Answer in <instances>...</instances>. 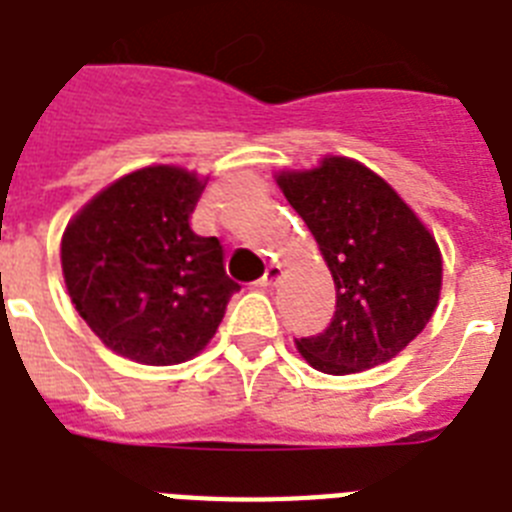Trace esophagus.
Here are the masks:
<instances>
[{"label": "esophagus", "instance_id": "esophagus-1", "mask_svg": "<svg viewBox=\"0 0 512 512\" xmlns=\"http://www.w3.org/2000/svg\"><path fill=\"white\" fill-rule=\"evenodd\" d=\"M279 276H281V268L279 265H268V268H265V273H263V279H260V287H273V284H276V281H279Z\"/></svg>", "mask_w": 512, "mask_h": 512}]
</instances>
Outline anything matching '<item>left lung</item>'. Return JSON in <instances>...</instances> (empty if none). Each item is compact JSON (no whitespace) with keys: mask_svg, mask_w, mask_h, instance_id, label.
Wrapping results in <instances>:
<instances>
[{"mask_svg":"<svg viewBox=\"0 0 512 512\" xmlns=\"http://www.w3.org/2000/svg\"><path fill=\"white\" fill-rule=\"evenodd\" d=\"M279 185L335 279L329 327L300 337L305 361L327 374L385 364L420 335L441 292V252L401 196L364 164L329 156Z\"/></svg>","mask_w":512,"mask_h":512,"instance_id":"left-lung-1","label":"left lung"}]
</instances>
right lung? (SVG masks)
Wrapping results in <instances>:
<instances>
[{"mask_svg": "<svg viewBox=\"0 0 512 512\" xmlns=\"http://www.w3.org/2000/svg\"><path fill=\"white\" fill-rule=\"evenodd\" d=\"M204 183L180 167H146L100 191L60 244L68 295L103 345L138 364L196 356L239 284L223 244L191 228Z\"/></svg>", "mask_w": 512, "mask_h": 512, "instance_id": "1", "label": "right lung"}]
</instances>
